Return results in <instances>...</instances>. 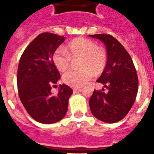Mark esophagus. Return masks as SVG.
Segmentation results:
<instances>
[{
  "mask_svg": "<svg viewBox=\"0 0 154 154\" xmlns=\"http://www.w3.org/2000/svg\"><path fill=\"white\" fill-rule=\"evenodd\" d=\"M72 90H73V92L82 91V88H73V89H72Z\"/></svg>",
  "mask_w": 154,
  "mask_h": 154,
  "instance_id": "34e87169",
  "label": "esophagus"
}]
</instances>
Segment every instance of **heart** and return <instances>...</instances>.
Listing matches in <instances>:
<instances>
[{"label": "heart", "mask_w": 154, "mask_h": 154, "mask_svg": "<svg viewBox=\"0 0 154 154\" xmlns=\"http://www.w3.org/2000/svg\"><path fill=\"white\" fill-rule=\"evenodd\" d=\"M80 57V68L69 70L63 75V82L72 87L84 85L91 79L94 72H101L107 62V54L102 47L96 46L93 41L84 37L72 40L66 49L60 46L53 54V61L59 71L64 72L69 67L72 58Z\"/></svg>", "instance_id": "1"}]
</instances>
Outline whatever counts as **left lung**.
Masks as SVG:
<instances>
[{
	"label": "left lung",
	"mask_w": 154,
	"mask_h": 154,
	"mask_svg": "<svg viewBox=\"0 0 154 154\" xmlns=\"http://www.w3.org/2000/svg\"><path fill=\"white\" fill-rule=\"evenodd\" d=\"M106 46L107 62L97 81L107 89L94 90L89 107L94 117L106 123L123 119L134 105L138 90V77L131 57L117 39L109 34L89 35Z\"/></svg>",
	"instance_id": "1"
}]
</instances>
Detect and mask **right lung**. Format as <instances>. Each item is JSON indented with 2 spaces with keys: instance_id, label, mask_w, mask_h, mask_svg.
Instances as JSON below:
<instances>
[{
  "instance_id": "1",
  "label": "right lung",
  "mask_w": 154,
  "mask_h": 154,
  "mask_svg": "<svg viewBox=\"0 0 154 154\" xmlns=\"http://www.w3.org/2000/svg\"><path fill=\"white\" fill-rule=\"evenodd\" d=\"M65 37L51 33H41L30 43L20 57L17 69L19 97L28 113L37 122L52 124L65 117L72 90L60 85L57 94L53 95L60 75L53 64V54Z\"/></svg>"
}]
</instances>
